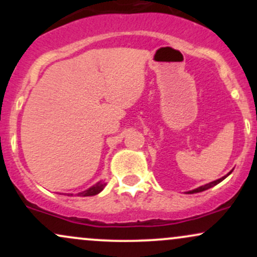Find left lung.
I'll list each match as a JSON object with an SVG mask.
<instances>
[{
	"mask_svg": "<svg viewBox=\"0 0 257 257\" xmlns=\"http://www.w3.org/2000/svg\"><path fill=\"white\" fill-rule=\"evenodd\" d=\"M229 174L231 173H228L227 174L226 176H223V178H221V179H219V180H216V181H213V182H209V184H206V185H204V186H200V187H198V188H196V190H193V191H190V192L188 193H198V192H203V191H205V190H208V188H210V187H214L215 185H217L219 184V182H221L222 181L223 179H226L227 176L229 175Z\"/></svg>",
	"mask_w": 257,
	"mask_h": 257,
	"instance_id": "8db88e82",
	"label": "left lung"
}]
</instances>
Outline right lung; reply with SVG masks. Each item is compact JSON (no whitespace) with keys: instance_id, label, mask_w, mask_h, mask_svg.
I'll return each instance as SVG.
<instances>
[{"instance_id":"add662e5","label":"right lung","mask_w":257,"mask_h":257,"mask_svg":"<svg viewBox=\"0 0 257 257\" xmlns=\"http://www.w3.org/2000/svg\"><path fill=\"white\" fill-rule=\"evenodd\" d=\"M105 185H106V184H104V182H102V181H100V182H98V184H96V185L91 186V187L89 188V190L84 191V192H81V193H78V196H82V197L95 196V194H98L99 192H101V191H102V188L105 187ZM71 196H72V194H71Z\"/></svg>"}]
</instances>
